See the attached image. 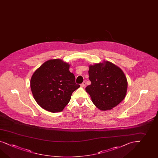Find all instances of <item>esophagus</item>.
<instances>
[{
  "label": "esophagus",
  "mask_w": 158,
  "mask_h": 158,
  "mask_svg": "<svg viewBox=\"0 0 158 158\" xmlns=\"http://www.w3.org/2000/svg\"><path fill=\"white\" fill-rule=\"evenodd\" d=\"M81 87H85V81H83V82L81 83Z\"/></svg>",
  "instance_id": "esophagus-1"
}]
</instances>
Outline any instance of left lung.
<instances>
[{
    "label": "left lung",
    "instance_id": "left-lung-1",
    "mask_svg": "<svg viewBox=\"0 0 158 158\" xmlns=\"http://www.w3.org/2000/svg\"><path fill=\"white\" fill-rule=\"evenodd\" d=\"M91 85L85 87L92 102L101 110H111L124 99L128 82L123 71L111 62L91 65L89 70Z\"/></svg>",
    "mask_w": 158,
    "mask_h": 158
}]
</instances>
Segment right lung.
Returning a JSON list of instances; mask_svg holds the SVG:
<instances>
[{
    "instance_id": "obj_1",
    "label": "right lung",
    "mask_w": 158,
    "mask_h": 158,
    "mask_svg": "<svg viewBox=\"0 0 158 158\" xmlns=\"http://www.w3.org/2000/svg\"><path fill=\"white\" fill-rule=\"evenodd\" d=\"M69 65L60 59L48 60L32 75L30 87L34 99L47 111L60 112L80 85L70 73Z\"/></svg>"
}]
</instances>
